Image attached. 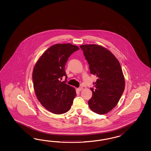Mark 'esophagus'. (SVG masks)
Segmentation results:
<instances>
[{"mask_svg":"<svg viewBox=\"0 0 151 151\" xmlns=\"http://www.w3.org/2000/svg\"><path fill=\"white\" fill-rule=\"evenodd\" d=\"M82 89H83L82 87H79V88H78V91H82Z\"/></svg>","mask_w":151,"mask_h":151,"instance_id":"1","label":"esophagus"}]
</instances>
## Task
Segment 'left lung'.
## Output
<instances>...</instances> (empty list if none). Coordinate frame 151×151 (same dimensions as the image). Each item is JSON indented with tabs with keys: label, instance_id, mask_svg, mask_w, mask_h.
<instances>
[{
	"label": "left lung",
	"instance_id": "1",
	"mask_svg": "<svg viewBox=\"0 0 151 151\" xmlns=\"http://www.w3.org/2000/svg\"><path fill=\"white\" fill-rule=\"evenodd\" d=\"M90 73L97 79L93 83L90 109L97 114L109 112L117 104L124 90V73L119 60L110 50L96 44L80 45Z\"/></svg>",
	"mask_w": 151,
	"mask_h": 151
}]
</instances>
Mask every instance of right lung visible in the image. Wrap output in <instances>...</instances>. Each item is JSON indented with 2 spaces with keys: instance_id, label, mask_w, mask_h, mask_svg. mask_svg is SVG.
I'll list each match as a JSON object with an SVG mask.
<instances>
[{
  "instance_id": "1",
  "label": "right lung",
  "mask_w": 151,
  "mask_h": 151,
  "mask_svg": "<svg viewBox=\"0 0 151 151\" xmlns=\"http://www.w3.org/2000/svg\"><path fill=\"white\" fill-rule=\"evenodd\" d=\"M78 50V46L69 43L51 46L34 68L32 81L37 98L44 108L54 114L67 112L76 96L75 89L66 83L65 66L70 56ZM64 76L65 81L61 82Z\"/></svg>"
}]
</instances>
